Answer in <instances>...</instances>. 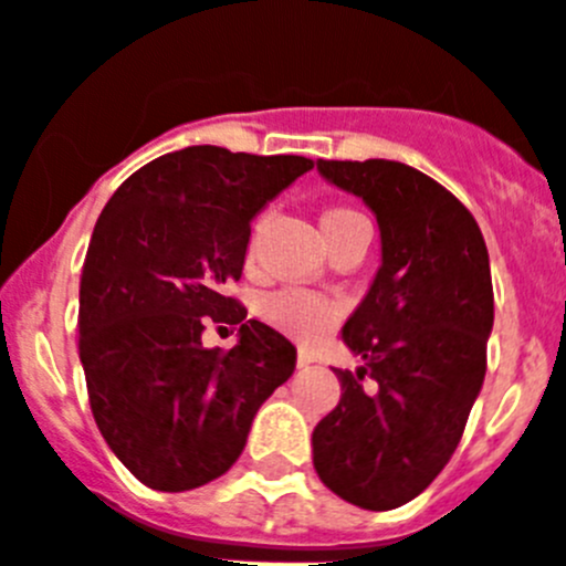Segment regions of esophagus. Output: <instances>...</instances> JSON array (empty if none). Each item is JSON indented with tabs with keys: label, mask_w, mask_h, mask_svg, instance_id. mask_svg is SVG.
Instances as JSON below:
<instances>
[{
	"label": "esophagus",
	"mask_w": 566,
	"mask_h": 566,
	"mask_svg": "<svg viewBox=\"0 0 566 566\" xmlns=\"http://www.w3.org/2000/svg\"><path fill=\"white\" fill-rule=\"evenodd\" d=\"M310 364H315V355L313 353H307V349H298V366H310Z\"/></svg>",
	"instance_id": "1"
}]
</instances>
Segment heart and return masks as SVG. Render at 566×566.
I'll use <instances>...</instances> for the list:
<instances>
[{
  "instance_id": "b5f03b06",
  "label": "heart",
  "mask_w": 566,
  "mask_h": 566,
  "mask_svg": "<svg viewBox=\"0 0 566 566\" xmlns=\"http://www.w3.org/2000/svg\"><path fill=\"white\" fill-rule=\"evenodd\" d=\"M353 217H360V213L349 211V208H333V211L321 217V231L327 237L333 228L353 220ZM248 256H253V242L248 248ZM262 315L271 324H276L279 329L295 335V338H315V335H321L333 324L335 315H338V304L329 302V298H321L315 293H307V290L287 287L264 298Z\"/></svg>"
}]
</instances>
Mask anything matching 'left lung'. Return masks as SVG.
<instances>
[{"label":"left lung","mask_w":566,"mask_h":566,"mask_svg":"<svg viewBox=\"0 0 566 566\" xmlns=\"http://www.w3.org/2000/svg\"><path fill=\"white\" fill-rule=\"evenodd\" d=\"M380 228V268L346 318L364 364L335 369L340 400L313 431L321 482L364 511L422 493L460 446L485 380L493 284L480 226L437 180L395 160H318Z\"/></svg>","instance_id":"1"}]
</instances>
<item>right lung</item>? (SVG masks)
Segmentation results:
<instances>
[{
    "instance_id": "obj_1",
    "label": "right lung",
    "mask_w": 566,
    "mask_h": 566,
    "mask_svg": "<svg viewBox=\"0 0 566 566\" xmlns=\"http://www.w3.org/2000/svg\"><path fill=\"white\" fill-rule=\"evenodd\" d=\"M310 169L298 155L188 146L146 163L101 211L78 355L101 434L144 485L180 493L222 476L293 375L295 346L226 287L242 276L253 217ZM208 319L240 324L233 350L201 346Z\"/></svg>"
}]
</instances>
